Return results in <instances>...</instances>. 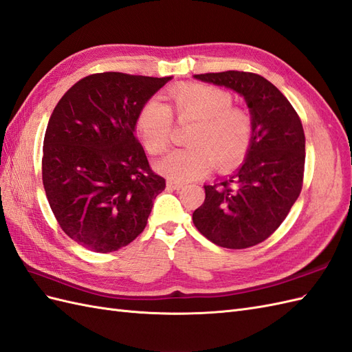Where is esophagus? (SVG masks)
I'll return each mask as SVG.
<instances>
[{"label": "esophagus", "mask_w": 352, "mask_h": 352, "mask_svg": "<svg viewBox=\"0 0 352 352\" xmlns=\"http://www.w3.org/2000/svg\"><path fill=\"white\" fill-rule=\"evenodd\" d=\"M168 187L173 188V190H179V188L184 187V184L179 182H173V179H168Z\"/></svg>", "instance_id": "obj_1"}]
</instances>
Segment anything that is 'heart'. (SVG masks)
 Wrapping results in <instances>:
<instances>
[{
	"mask_svg": "<svg viewBox=\"0 0 352 352\" xmlns=\"http://www.w3.org/2000/svg\"><path fill=\"white\" fill-rule=\"evenodd\" d=\"M173 105L150 98L140 108L137 131L150 155H164L173 137V109L178 122H195L188 133L190 147L173 151L157 169L175 182H190L219 162L230 168L245 157L253 142V117L244 107L233 105L228 90L205 83H183L170 89Z\"/></svg>",
	"mask_w": 352,
	"mask_h": 352,
	"instance_id": "heart-1",
	"label": "heart"
}]
</instances>
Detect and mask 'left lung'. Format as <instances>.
<instances>
[{
  "instance_id": "8db88e82",
  "label": "left lung",
  "mask_w": 352,
  "mask_h": 352,
  "mask_svg": "<svg viewBox=\"0 0 352 352\" xmlns=\"http://www.w3.org/2000/svg\"><path fill=\"white\" fill-rule=\"evenodd\" d=\"M244 96L253 117V142L242 166L205 187L193 223L215 245L242 250L260 244L281 226L300 195L305 132L293 105L262 76L223 71L195 76Z\"/></svg>"
}]
</instances>
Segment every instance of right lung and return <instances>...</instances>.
I'll use <instances>...</instances> for the list:
<instances>
[{
  "instance_id": "1",
  "label": "right lung",
  "mask_w": 352,
  "mask_h": 352,
  "mask_svg": "<svg viewBox=\"0 0 352 352\" xmlns=\"http://www.w3.org/2000/svg\"><path fill=\"white\" fill-rule=\"evenodd\" d=\"M170 77L90 74L53 110L43 142V186L60 229L95 253H111L146 229L165 178L135 137L142 104Z\"/></svg>"
}]
</instances>
